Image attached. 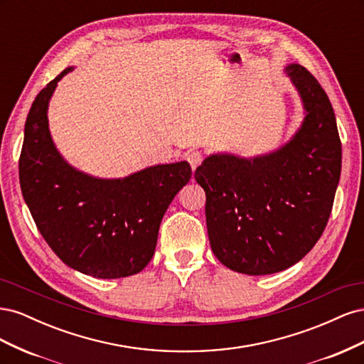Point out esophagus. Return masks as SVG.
Segmentation results:
<instances>
[{"label": "esophagus", "mask_w": 364, "mask_h": 364, "mask_svg": "<svg viewBox=\"0 0 364 364\" xmlns=\"http://www.w3.org/2000/svg\"><path fill=\"white\" fill-rule=\"evenodd\" d=\"M186 159H188V162H190V165H191V168L193 170H196L197 167H199V165L202 164V161H203V156H202V153L200 151H191V153H188V156H186Z\"/></svg>", "instance_id": "obj_1"}]
</instances>
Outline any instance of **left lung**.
Listing matches in <instances>:
<instances>
[{
    "label": "left lung",
    "mask_w": 364,
    "mask_h": 364,
    "mask_svg": "<svg viewBox=\"0 0 364 364\" xmlns=\"http://www.w3.org/2000/svg\"><path fill=\"white\" fill-rule=\"evenodd\" d=\"M301 97L304 119L269 153L205 158L194 178L206 194L211 249L228 269L272 274L313 249L331 214L341 170L336 115L322 86L304 67L284 68Z\"/></svg>",
    "instance_id": "left-lung-1"
}]
</instances>
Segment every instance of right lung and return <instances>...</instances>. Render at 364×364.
Wrapping results in <instances>:
<instances>
[{
	"instance_id": "obj_1",
	"label": "right lung",
	"mask_w": 364,
	"mask_h": 364,
	"mask_svg": "<svg viewBox=\"0 0 364 364\" xmlns=\"http://www.w3.org/2000/svg\"><path fill=\"white\" fill-rule=\"evenodd\" d=\"M63 70L27 115L19 182L31 217L53 252L87 277L126 278L155 253L161 220L191 179L186 161L158 164L124 178H95L65 159L51 138L48 105Z\"/></svg>"
}]
</instances>
